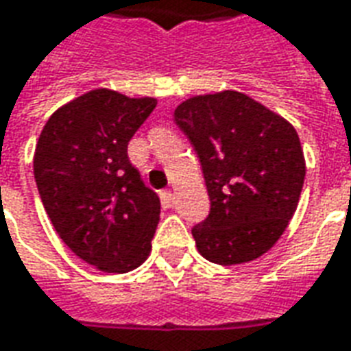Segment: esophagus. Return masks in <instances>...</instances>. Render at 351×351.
Returning a JSON list of instances; mask_svg holds the SVG:
<instances>
[{
	"label": "esophagus",
	"instance_id": "34e87169",
	"mask_svg": "<svg viewBox=\"0 0 351 351\" xmlns=\"http://www.w3.org/2000/svg\"><path fill=\"white\" fill-rule=\"evenodd\" d=\"M160 197H161V205L165 206V208H169L171 203H173V193H171V191H161Z\"/></svg>",
	"mask_w": 351,
	"mask_h": 351
}]
</instances>
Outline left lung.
Wrapping results in <instances>:
<instances>
[{
	"label": "left lung",
	"instance_id": "obj_1",
	"mask_svg": "<svg viewBox=\"0 0 351 351\" xmlns=\"http://www.w3.org/2000/svg\"><path fill=\"white\" fill-rule=\"evenodd\" d=\"M197 152L210 213L193 226L199 254L239 265L271 250L299 205L304 156L291 123L241 92L195 95L175 110Z\"/></svg>",
	"mask_w": 351,
	"mask_h": 351
}]
</instances>
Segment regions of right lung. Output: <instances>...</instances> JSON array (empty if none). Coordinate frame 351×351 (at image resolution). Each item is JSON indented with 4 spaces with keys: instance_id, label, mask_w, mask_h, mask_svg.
<instances>
[{
    "instance_id": "obj_1",
    "label": "right lung",
    "mask_w": 351,
    "mask_h": 351,
    "mask_svg": "<svg viewBox=\"0 0 351 351\" xmlns=\"http://www.w3.org/2000/svg\"><path fill=\"white\" fill-rule=\"evenodd\" d=\"M154 97L92 90L60 107L35 146L34 175L60 239L103 272L145 263L160 221V197L128 158V143Z\"/></svg>"
}]
</instances>
